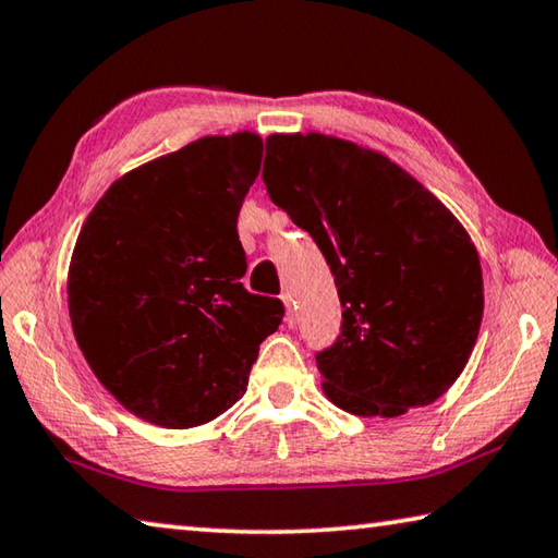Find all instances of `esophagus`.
Instances as JSON below:
<instances>
[{
	"label": "esophagus",
	"instance_id": "34e87169",
	"mask_svg": "<svg viewBox=\"0 0 558 558\" xmlns=\"http://www.w3.org/2000/svg\"><path fill=\"white\" fill-rule=\"evenodd\" d=\"M282 302H286V325L288 327H295L298 325V313H295V307H292L290 292H286V295H282Z\"/></svg>",
	"mask_w": 558,
	"mask_h": 558
}]
</instances>
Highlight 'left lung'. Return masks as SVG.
I'll list each match as a JSON object with an SVG mask.
<instances>
[{
  "mask_svg": "<svg viewBox=\"0 0 558 558\" xmlns=\"http://www.w3.org/2000/svg\"><path fill=\"white\" fill-rule=\"evenodd\" d=\"M263 182L335 276L342 325L315 354L327 399L386 418L440 399L465 369L485 305L456 216L391 159L319 132L270 135Z\"/></svg>",
  "mask_w": 558,
  "mask_h": 558,
  "instance_id": "8db88e82",
  "label": "left lung"
}]
</instances>
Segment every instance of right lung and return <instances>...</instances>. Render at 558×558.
Masks as SVG:
<instances>
[{
    "label": "right lung",
    "instance_id": "right-lung-1",
    "mask_svg": "<svg viewBox=\"0 0 558 558\" xmlns=\"http://www.w3.org/2000/svg\"><path fill=\"white\" fill-rule=\"evenodd\" d=\"M260 159L253 132L196 140L118 179L75 241V342L98 381L157 426L229 411L286 315L278 298L241 282L235 223Z\"/></svg>",
    "mask_w": 558,
    "mask_h": 558
}]
</instances>
